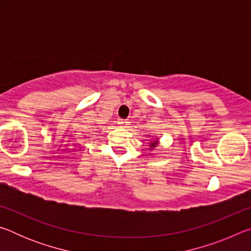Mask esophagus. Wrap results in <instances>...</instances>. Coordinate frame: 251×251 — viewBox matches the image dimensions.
I'll return each mask as SVG.
<instances>
[{"instance_id":"1","label":"esophagus","mask_w":251,"mask_h":251,"mask_svg":"<svg viewBox=\"0 0 251 251\" xmlns=\"http://www.w3.org/2000/svg\"><path fill=\"white\" fill-rule=\"evenodd\" d=\"M117 124H118V125H121V126H123V127H126L127 125L129 124V122H128V120H123V118H118Z\"/></svg>"}]
</instances>
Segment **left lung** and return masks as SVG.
I'll use <instances>...</instances> for the list:
<instances>
[{
	"label": "left lung",
	"instance_id": "8db88e82",
	"mask_svg": "<svg viewBox=\"0 0 251 251\" xmlns=\"http://www.w3.org/2000/svg\"><path fill=\"white\" fill-rule=\"evenodd\" d=\"M156 145H157V142H154V143L151 144V147L154 148V147H156ZM152 148H151V150H152Z\"/></svg>",
	"mask_w": 251,
	"mask_h": 251
}]
</instances>
